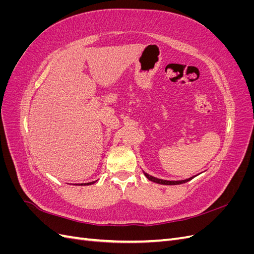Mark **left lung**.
Wrapping results in <instances>:
<instances>
[{
    "mask_svg": "<svg viewBox=\"0 0 254 254\" xmlns=\"http://www.w3.org/2000/svg\"><path fill=\"white\" fill-rule=\"evenodd\" d=\"M143 173H144V175H145L146 178H147L148 180H150V181H152V182H155V183L163 184V186H177V184H182V183H186V182H188V181L191 180V179H193L194 177H195V176H193V177H190V178L184 179V180H177V181H174V180H164V179H159V178H156V177L150 176L149 174L145 173L144 171H143Z\"/></svg>",
    "mask_w": 254,
    "mask_h": 254,
    "instance_id": "left-lung-1",
    "label": "left lung"
}]
</instances>
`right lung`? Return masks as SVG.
I'll return each instance as SVG.
<instances>
[{"label": "right lung", "mask_w": 254, "mask_h": 254, "mask_svg": "<svg viewBox=\"0 0 254 254\" xmlns=\"http://www.w3.org/2000/svg\"><path fill=\"white\" fill-rule=\"evenodd\" d=\"M97 181V180H96ZM96 181H92V182H88V183H81V184H76V186H91V184L95 183Z\"/></svg>", "instance_id": "1"}]
</instances>
